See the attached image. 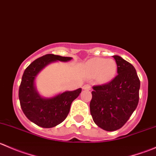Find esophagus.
I'll use <instances>...</instances> for the list:
<instances>
[{"instance_id": "esophagus-1", "label": "esophagus", "mask_w": 156, "mask_h": 156, "mask_svg": "<svg viewBox=\"0 0 156 156\" xmlns=\"http://www.w3.org/2000/svg\"><path fill=\"white\" fill-rule=\"evenodd\" d=\"M83 89L86 90H90V86L89 84H84V85L83 86Z\"/></svg>"}]
</instances>
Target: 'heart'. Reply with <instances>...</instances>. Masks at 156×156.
Listing matches in <instances>:
<instances>
[{"instance_id": "heart-1", "label": "heart", "mask_w": 156, "mask_h": 156, "mask_svg": "<svg viewBox=\"0 0 156 156\" xmlns=\"http://www.w3.org/2000/svg\"><path fill=\"white\" fill-rule=\"evenodd\" d=\"M117 70V64L113 59L96 58L91 59L87 66V72L90 77L97 76L100 81H107L112 78Z\"/></svg>"}]
</instances>
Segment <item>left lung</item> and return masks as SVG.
Instances as JSON below:
<instances>
[{
	"label": "left lung",
	"instance_id": "1",
	"mask_svg": "<svg viewBox=\"0 0 156 156\" xmlns=\"http://www.w3.org/2000/svg\"><path fill=\"white\" fill-rule=\"evenodd\" d=\"M118 75L106 84L93 87L90 109L93 120L107 131L120 129L136 109L140 87L136 69L121 56H113Z\"/></svg>",
	"mask_w": 156,
	"mask_h": 156
}]
</instances>
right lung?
I'll list each match as a JSON object with an SVG mask.
<instances>
[{
    "mask_svg": "<svg viewBox=\"0 0 156 156\" xmlns=\"http://www.w3.org/2000/svg\"><path fill=\"white\" fill-rule=\"evenodd\" d=\"M72 59L47 54L33 61L25 70L19 89V99L24 114L35 125L50 128L62 123L68 115L73 100L81 94V88H78L50 98H44L39 95L34 85L37 75L48 64L56 61L68 62Z\"/></svg>",
    "mask_w": 156,
    "mask_h": 156,
    "instance_id": "add662e5",
    "label": "right lung"
}]
</instances>
